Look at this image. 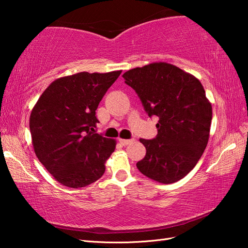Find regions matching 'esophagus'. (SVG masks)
Returning <instances> with one entry per match:
<instances>
[{"instance_id":"obj_1","label":"esophagus","mask_w":248,"mask_h":248,"mask_svg":"<svg viewBox=\"0 0 248 248\" xmlns=\"http://www.w3.org/2000/svg\"><path fill=\"white\" fill-rule=\"evenodd\" d=\"M118 140H119V143L123 145V146H127V145H129L131 143V141H133V140H123V139H119Z\"/></svg>"}]
</instances>
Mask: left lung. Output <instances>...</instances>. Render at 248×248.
<instances>
[{
	"label": "left lung",
	"mask_w": 248,
	"mask_h": 248,
	"mask_svg": "<svg viewBox=\"0 0 248 248\" xmlns=\"http://www.w3.org/2000/svg\"><path fill=\"white\" fill-rule=\"evenodd\" d=\"M149 117L156 116L157 134L140 139L146 155L139 170L160 183H173L197 164L207 147L212 105L198 78L167 62H152L124 73Z\"/></svg>",
	"instance_id": "obj_1"
}]
</instances>
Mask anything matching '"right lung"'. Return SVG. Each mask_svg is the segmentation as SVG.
Instances as JSON below:
<instances>
[{"mask_svg": "<svg viewBox=\"0 0 248 248\" xmlns=\"http://www.w3.org/2000/svg\"><path fill=\"white\" fill-rule=\"evenodd\" d=\"M120 73L78 72L57 78L31 109L35 154L62 186L84 187L104 173L116 140L96 133V109Z\"/></svg>", "mask_w": 248, "mask_h": 248, "instance_id": "add662e5", "label": "right lung"}]
</instances>
